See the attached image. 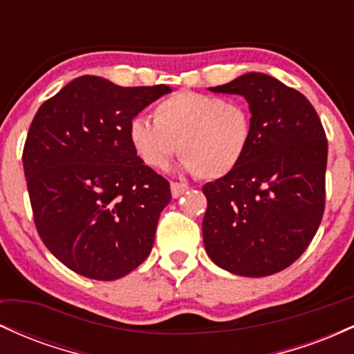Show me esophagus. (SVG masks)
<instances>
[{"label": "esophagus", "instance_id": "esophagus-1", "mask_svg": "<svg viewBox=\"0 0 354 354\" xmlns=\"http://www.w3.org/2000/svg\"><path fill=\"white\" fill-rule=\"evenodd\" d=\"M188 189H189L188 185H185V183L171 181V194H173V198H180L181 194H185Z\"/></svg>", "mask_w": 354, "mask_h": 354}]
</instances>
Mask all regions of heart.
Here are the masks:
<instances>
[{
    "mask_svg": "<svg viewBox=\"0 0 354 354\" xmlns=\"http://www.w3.org/2000/svg\"><path fill=\"white\" fill-rule=\"evenodd\" d=\"M129 141L151 168H165L176 153L200 180H218L241 163L253 136V116L238 100L180 91L156 104L153 121L135 118Z\"/></svg>",
    "mask_w": 354,
    "mask_h": 354,
    "instance_id": "obj_1",
    "label": "heart"
}]
</instances>
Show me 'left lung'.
I'll use <instances>...</instances> for the list:
<instances>
[{
	"instance_id": "obj_1",
	"label": "left lung",
	"mask_w": 354,
	"mask_h": 354,
	"mask_svg": "<svg viewBox=\"0 0 354 354\" xmlns=\"http://www.w3.org/2000/svg\"><path fill=\"white\" fill-rule=\"evenodd\" d=\"M209 89L245 96L253 136L233 171L203 186L206 253L230 273L274 274L293 265L319 228L326 133L301 93L263 73Z\"/></svg>"
}]
</instances>
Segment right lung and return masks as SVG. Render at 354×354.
Listing matches in <instances>:
<instances>
[{
  "label": "right lung",
  "mask_w": 354,
  "mask_h": 354,
  "mask_svg": "<svg viewBox=\"0 0 354 354\" xmlns=\"http://www.w3.org/2000/svg\"><path fill=\"white\" fill-rule=\"evenodd\" d=\"M171 93L166 84L123 88L80 76L39 106L23 149L36 230L81 276L111 281L151 253L169 183L129 141L138 113Z\"/></svg>",
  "instance_id": "obj_1"
}]
</instances>
